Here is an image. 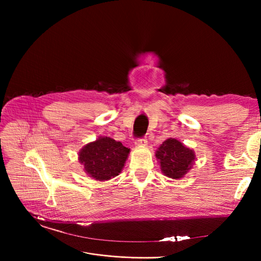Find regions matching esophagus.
I'll use <instances>...</instances> for the list:
<instances>
[{
  "instance_id": "34e87169",
  "label": "esophagus",
  "mask_w": 261,
  "mask_h": 261,
  "mask_svg": "<svg viewBox=\"0 0 261 261\" xmlns=\"http://www.w3.org/2000/svg\"><path fill=\"white\" fill-rule=\"evenodd\" d=\"M136 146L137 147H145V146H147V144H148V140H147V138L146 137H144V138H139V139H137L136 140Z\"/></svg>"
}]
</instances>
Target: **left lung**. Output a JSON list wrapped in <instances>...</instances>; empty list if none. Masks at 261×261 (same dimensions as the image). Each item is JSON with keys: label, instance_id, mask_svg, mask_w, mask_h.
Returning a JSON list of instances; mask_svg holds the SVG:
<instances>
[{"label": "left lung", "instance_id": "8db88e82", "mask_svg": "<svg viewBox=\"0 0 261 261\" xmlns=\"http://www.w3.org/2000/svg\"><path fill=\"white\" fill-rule=\"evenodd\" d=\"M155 158L163 175L173 179L184 177L193 169L197 159L193 149L186 147L175 138L164 140L156 149Z\"/></svg>", "mask_w": 261, "mask_h": 261}]
</instances>
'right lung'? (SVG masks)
<instances>
[{"label": "right lung", "instance_id": "add662e5", "mask_svg": "<svg viewBox=\"0 0 261 261\" xmlns=\"http://www.w3.org/2000/svg\"><path fill=\"white\" fill-rule=\"evenodd\" d=\"M130 149L113 138L100 136L94 141L85 145L78 161L84 165V171L93 179L109 180L122 172Z\"/></svg>", "mask_w": 261, "mask_h": 261}]
</instances>
